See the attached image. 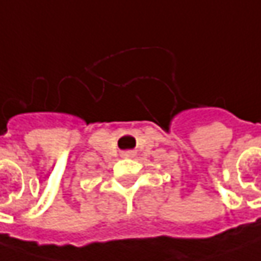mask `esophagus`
Wrapping results in <instances>:
<instances>
[{
  "label": "esophagus",
  "mask_w": 261,
  "mask_h": 261,
  "mask_svg": "<svg viewBox=\"0 0 261 261\" xmlns=\"http://www.w3.org/2000/svg\"><path fill=\"white\" fill-rule=\"evenodd\" d=\"M124 155H125V157H130V155H133V153H131V151H127V153H124Z\"/></svg>",
  "instance_id": "34e87169"
}]
</instances>
